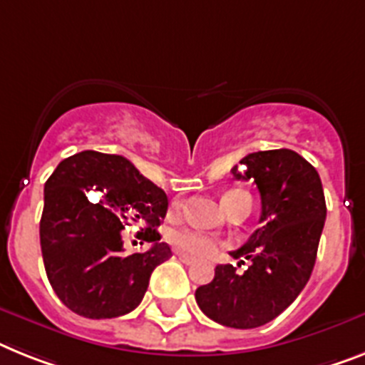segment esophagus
Segmentation results:
<instances>
[{
	"label": "esophagus",
	"instance_id": "obj_1",
	"mask_svg": "<svg viewBox=\"0 0 365 365\" xmlns=\"http://www.w3.org/2000/svg\"><path fill=\"white\" fill-rule=\"evenodd\" d=\"M178 254V258H180V262H183L185 265H191V263H195V258H191L189 254L185 252H176Z\"/></svg>",
	"mask_w": 365,
	"mask_h": 365
}]
</instances>
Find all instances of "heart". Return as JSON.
<instances>
[{"label": "heart", "instance_id": "heart-1", "mask_svg": "<svg viewBox=\"0 0 365 365\" xmlns=\"http://www.w3.org/2000/svg\"><path fill=\"white\" fill-rule=\"evenodd\" d=\"M249 192L241 191V189H232V191H226L222 195V206L226 207V211H230L235 204H240L241 200H247ZM173 243L176 245V249H180L182 252L191 254L195 258H206L215 254L219 249V241L210 237V235L198 234V232H191V230H180V232H174L170 235Z\"/></svg>", "mask_w": 365, "mask_h": 365}]
</instances>
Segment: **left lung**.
<instances>
[{
    "label": "left lung",
    "instance_id": "obj_1",
    "mask_svg": "<svg viewBox=\"0 0 365 365\" xmlns=\"http://www.w3.org/2000/svg\"><path fill=\"white\" fill-rule=\"evenodd\" d=\"M232 168L235 180H252L262 197L259 228L241 249L245 272L217 265L215 278L195 293L200 310L232 329H256L295 301L314 271L327 219L321 178L293 150H263ZM245 263V262H243Z\"/></svg>",
    "mask_w": 365,
    "mask_h": 365
}]
</instances>
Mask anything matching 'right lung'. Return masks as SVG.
<instances>
[{
	"mask_svg": "<svg viewBox=\"0 0 365 365\" xmlns=\"http://www.w3.org/2000/svg\"><path fill=\"white\" fill-rule=\"evenodd\" d=\"M163 189L122 155L85 150L63 159L44 185L41 249L53 292L73 314L111 319L130 314L150 274L173 252L155 226L167 215ZM139 224L153 243L125 255L121 230Z\"/></svg>",
	"mask_w": 365,
	"mask_h": 365,
	"instance_id": "right-lung-1",
	"label": "right lung"
}]
</instances>
